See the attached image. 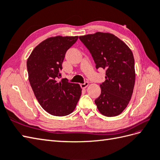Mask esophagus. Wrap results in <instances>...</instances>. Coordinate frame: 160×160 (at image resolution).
I'll use <instances>...</instances> for the list:
<instances>
[{
  "label": "esophagus",
  "instance_id": "obj_1",
  "mask_svg": "<svg viewBox=\"0 0 160 160\" xmlns=\"http://www.w3.org/2000/svg\"><path fill=\"white\" fill-rule=\"evenodd\" d=\"M88 85H89V82H85L84 84H81L80 86L82 88H83V89H85V88H87L88 87Z\"/></svg>",
  "mask_w": 160,
  "mask_h": 160
}]
</instances>
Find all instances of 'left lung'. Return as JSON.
<instances>
[{
  "label": "left lung",
  "mask_w": 160,
  "mask_h": 160,
  "mask_svg": "<svg viewBox=\"0 0 160 160\" xmlns=\"http://www.w3.org/2000/svg\"><path fill=\"white\" fill-rule=\"evenodd\" d=\"M89 49L96 69H106L101 94L95 100L100 113L113 117L122 113L130 101L135 80V60L130 48L110 33L79 36Z\"/></svg>",
  "instance_id": "obj_1"
}]
</instances>
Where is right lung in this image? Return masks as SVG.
<instances>
[{
	"mask_svg": "<svg viewBox=\"0 0 160 160\" xmlns=\"http://www.w3.org/2000/svg\"><path fill=\"white\" fill-rule=\"evenodd\" d=\"M78 36L51 37L37 45L27 61L29 81L37 100L47 113L64 116L72 113L79 100L82 89L61 76L67 51Z\"/></svg>",
	"mask_w": 160,
	"mask_h": 160,
	"instance_id": "add662e5",
	"label": "right lung"
}]
</instances>
